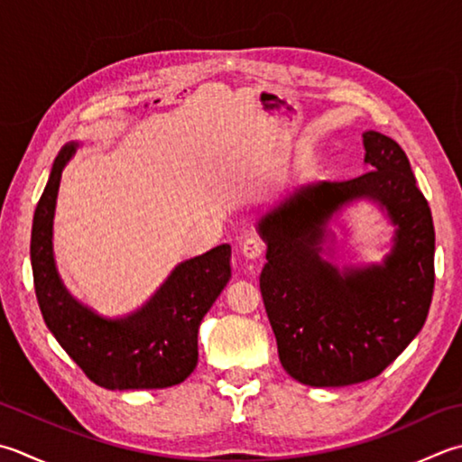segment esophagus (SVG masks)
Returning a JSON list of instances; mask_svg holds the SVG:
<instances>
[{
  "instance_id": "1",
  "label": "esophagus",
  "mask_w": 462,
  "mask_h": 462,
  "mask_svg": "<svg viewBox=\"0 0 462 462\" xmlns=\"http://www.w3.org/2000/svg\"><path fill=\"white\" fill-rule=\"evenodd\" d=\"M242 254L246 260H258L264 254V242L256 236H248L242 242Z\"/></svg>"
}]
</instances>
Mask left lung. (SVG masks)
<instances>
[{
  "label": "left lung",
  "mask_w": 462,
  "mask_h": 462,
  "mask_svg": "<svg viewBox=\"0 0 462 462\" xmlns=\"http://www.w3.org/2000/svg\"><path fill=\"white\" fill-rule=\"evenodd\" d=\"M365 174L306 184L258 220L262 300L284 370L309 386L370 381L424 327L435 288V226L411 162L388 135L363 134ZM373 201L395 226L383 263L338 267L333 216Z\"/></svg>",
  "instance_id": "1"
}]
</instances>
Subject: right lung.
Instances as JSON below:
<instances>
[{"label": "right lung", "instance_id": "1", "mask_svg": "<svg viewBox=\"0 0 462 462\" xmlns=\"http://www.w3.org/2000/svg\"><path fill=\"white\" fill-rule=\"evenodd\" d=\"M78 142L53 160L32 226V270L45 324L89 381L110 391L168 388L184 383L198 365V328L232 276L230 244L180 262L138 309L102 314L79 302L53 258V216L63 168Z\"/></svg>", "mask_w": 462, "mask_h": 462}]
</instances>
